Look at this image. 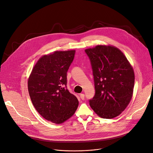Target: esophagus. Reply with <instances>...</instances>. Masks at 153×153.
I'll return each instance as SVG.
<instances>
[{
  "label": "esophagus",
  "instance_id": "esophagus-1",
  "mask_svg": "<svg viewBox=\"0 0 153 153\" xmlns=\"http://www.w3.org/2000/svg\"><path fill=\"white\" fill-rule=\"evenodd\" d=\"M80 98L81 100H84L85 99V94H80Z\"/></svg>",
  "mask_w": 153,
  "mask_h": 153
}]
</instances>
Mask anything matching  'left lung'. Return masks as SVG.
Listing matches in <instances>:
<instances>
[{"label": "left lung", "mask_w": 153, "mask_h": 153, "mask_svg": "<svg viewBox=\"0 0 153 153\" xmlns=\"http://www.w3.org/2000/svg\"><path fill=\"white\" fill-rule=\"evenodd\" d=\"M85 53L91 62L96 90L89 100L90 106L102 118H113L126 109L132 99L133 68L121 51L113 46L97 45Z\"/></svg>", "instance_id": "left-lung-1"}]
</instances>
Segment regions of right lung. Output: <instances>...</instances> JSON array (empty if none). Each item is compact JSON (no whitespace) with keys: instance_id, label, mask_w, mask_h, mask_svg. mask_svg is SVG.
<instances>
[{"instance_id":"1","label":"right lung","mask_w":153,"mask_h":153,"mask_svg":"<svg viewBox=\"0 0 153 153\" xmlns=\"http://www.w3.org/2000/svg\"><path fill=\"white\" fill-rule=\"evenodd\" d=\"M75 50L54 51L42 56L28 79V91L35 108L46 120L61 124L72 116L78 100L67 88V72Z\"/></svg>"}]
</instances>
